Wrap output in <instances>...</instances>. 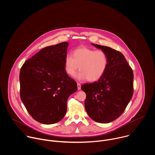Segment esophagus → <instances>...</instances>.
<instances>
[{
    "label": "esophagus",
    "instance_id": "esophagus-1",
    "mask_svg": "<svg viewBox=\"0 0 155 155\" xmlns=\"http://www.w3.org/2000/svg\"><path fill=\"white\" fill-rule=\"evenodd\" d=\"M77 87H78V90H80L81 89V84L79 83H77Z\"/></svg>",
    "mask_w": 155,
    "mask_h": 155
}]
</instances>
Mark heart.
<instances>
[{
    "label": "heart",
    "instance_id": "1",
    "mask_svg": "<svg viewBox=\"0 0 155 155\" xmlns=\"http://www.w3.org/2000/svg\"><path fill=\"white\" fill-rule=\"evenodd\" d=\"M64 70L68 75L74 76L77 71H81L76 77L93 82L99 80L106 72L108 65V57L102 50L87 47L75 49L72 56L66 55L64 59Z\"/></svg>",
    "mask_w": 155,
    "mask_h": 155
}]
</instances>
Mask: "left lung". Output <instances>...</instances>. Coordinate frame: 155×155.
I'll list each match as a JSON object with an SVG mask.
<instances>
[{
    "instance_id": "left-lung-1",
    "label": "left lung",
    "mask_w": 155,
    "mask_h": 155,
    "mask_svg": "<svg viewBox=\"0 0 155 155\" xmlns=\"http://www.w3.org/2000/svg\"><path fill=\"white\" fill-rule=\"evenodd\" d=\"M106 52L108 65L104 75L93 83H85L84 107L89 117L101 123L118 118L124 111L134 92V74L124 55L112 48L92 44Z\"/></svg>"
}]
</instances>
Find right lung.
Returning <instances> with one entry per match:
<instances>
[{"mask_svg": "<svg viewBox=\"0 0 155 155\" xmlns=\"http://www.w3.org/2000/svg\"><path fill=\"white\" fill-rule=\"evenodd\" d=\"M68 42L42 48L22 65L20 97L30 115L45 124L59 122L67 112L69 97L77 84L64 70Z\"/></svg>", "mask_w": 155, "mask_h": 155, "instance_id": "right-lung-1", "label": "right lung"}]
</instances>
